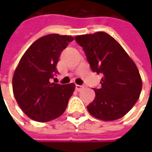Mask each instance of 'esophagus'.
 I'll list each match as a JSON object with an SVG mask.
<instances>
[{
	"label": "esophagus",
	"instance_id": "obj_1",
	"mask_svg": "<svg viewBox=\"0 0 152 152\" xmlns=\"http://www.w3.org/2000/svg\"><path fill=\"white\" fill-rule=\"evenodd\" d=\"M85 86L84 85H75V89H76V91H80L83 88H84Z\"/></svg>",
	"mask_w": 152,
	"mask_h": 152
}]
</instances>
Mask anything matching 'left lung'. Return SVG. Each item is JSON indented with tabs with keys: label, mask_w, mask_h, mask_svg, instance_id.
I'll return each mask as SVG.
<instances>
[{
	"label": "left lung",
	"mask_w": 152,
	"mask_h": 152,
	"mask_svg": "<svg viewBox=\"0 0 152 152\" xmlns=\"http://www.w3.org/2000/svg\"><path fill=\"white\" fill-rule=\"evenodd\" d=\"M94 73H102V87L87 106L89 113L103 121H113L128 113L138 101L142 81L135 63L120 44L105 32L78 35Z\"/></svg>",
	"instance_id": "left-lung-1"
}]
</instances>
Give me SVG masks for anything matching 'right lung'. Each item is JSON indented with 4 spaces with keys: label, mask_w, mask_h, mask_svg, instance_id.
<instances>
[{
    "label": "right lung",
    "mask_w": 152,
    "mask_h": 152,
    "mask_svg": "<svg viewBox=\"0 0 152 152\" xmlns=\"http://www.w3.org/2000/svg\"><path fill=\"white\" fill-rule=\"evenodd\" d=\"M70 35L50 34L34 41L22 56L12 78L15 99L28 118L49 122L60 117L75 90V85L50 83L58 73L62 50L73 41Z\"/></svg>",
    "instance_id": "1"
}]
</instances>
